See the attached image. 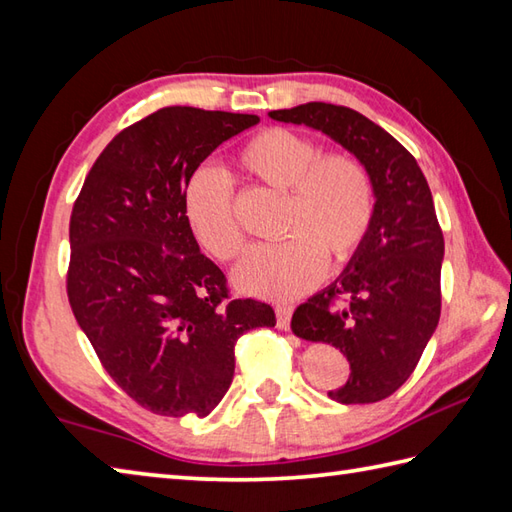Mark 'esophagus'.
<instances>
[{
    "mask_svg": "<svg viewBox=\"0 0 512 512\" xmlns=\"http://www.w3.org/2000/svg\"><path fill=\"white\" fill-rule=\"evenodd\" d=\"M277 328L279 330H290V317H292V306H277Z\"/></svg>",
    "mask_w": 512,
    "mask_h": 512,
    "instance_id": "1",
    "label": "esophagus"
}]
</instances>
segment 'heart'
<instances>
[{
	"instance_id": "b5f03b06",
	"label": "heart",
	"mask_w": 512,
	"mask_h": 512,
	"mask_svg": "<svg viewBox=\"0 0 512 512\" xmlns=\"http://www.w3.org/2000/svg\"><path fill=\"white\" fill-rule=\"evenodd\" d=\"M237 167L264 187L286 193L279 235L257 246L235 268V286L270 301L297 299L319 284L328 259L345 262L363 244L374 220L372 176L358 158L323 154L317 140L286 127H268L237 151ZM182 211L195 239L222 262L244 248L231 187L213 167L195 169L182 191Z\"/></svg>"
}]
</instances>
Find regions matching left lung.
Returning a JSON list of instances; mask_svg holds the SVG:
<instances>
[{
    "mask_svg": "<svg viewBox=\"0 0 512 512\" xmlns=\"http://www.w3.org/2000/svg\"><path fill=\"white\" fill-rule=\"evenodd\" d=\"M268 116L330 136L372 176L367 237L336 281L295 310L290 328L350 361L347 383L328 391L332 400L378 402L411 376L440 321L444 237L427 178L394 136L350 107L306 103Z\"/></svg>",
    "mask_w": 512,
    "mask_h": 512,
    "instance_id": "8db88e82",
    "label": "left lung"
}]
</instances>
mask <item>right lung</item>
Masks as SVG:
<instances>
[{"instance_id": "1", "label": "right lung", "mask_w": 512, "mask_h": 512, "mask_svg": "<svg viewBox=\"0 0 512 512\" xmlns=\"http://www.w3.org/2000/svg\"><path fill=\"white\" fill-rule=\"evenodd\" d=\"M255 114L162 107L114 136L70 217L68 299L105 372L160 416H209L233 383L235 343L275 328V310L228 297L200 253L182 191Z\"/></svg>"}]
</instances>
